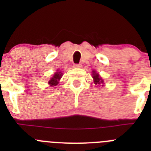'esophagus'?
I'll list each match as a JSON object with an SVG mask.
<instances>
[{
	"label": "esophagus",
	"instance_id": "esophagus-1",
	"mask_svg": "<svg viewBox=\"0 0 151 151\" xmlns=\"http://www.w3.org/2000/svg\"><path fill=\"white\" fill-rule=\"evenodd\" d=\"M73 67L74 68H81L82 67V65H81V64H74V65H73Z\"/></svg>",
	"mask_w": 151,
	"mask_h": 151
}]
</instances>
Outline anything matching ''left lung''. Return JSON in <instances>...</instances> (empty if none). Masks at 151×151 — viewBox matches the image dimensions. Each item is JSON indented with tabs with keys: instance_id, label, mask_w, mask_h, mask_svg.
Here are the masks:
<instances>
[{
	"instance_id": "8db88e82",
	"label": "left lung",
	"mask_w": 151,
	"mask_h": 151,
	"mask_svg": "<svg viewBox=\"0 0 151 151\" xmlns=\"http://www.w3.org/2000/svg\"><path fill=\"white\" fill-rule=\"evenodd\" d=\"M92 77H93V79H94V83L96 85H101V84H104V80L102 79L101 76H99L98 73H96L95 71H92ZM103 86V85H102Z\"/></svg>"
}]
</instances>
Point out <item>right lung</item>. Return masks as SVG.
Instances as JSON below:
<instances>
[{"mask_svg": "<svg viewBox=\"0 0 151 151\" xmlns=\"http://www.w3.org/2000/svg\"><path fill=\"white\" fill-rule=\"evenodd\" d=\"M63 76V73H61L59 70H57L55 73L53 75L52 78H50V81L48 82V84L50 85V86L51 87H54V86H57L60 82V80L62 78Z\"/></svg>", "mask_w": 151, "mask_h": 151, "instance_id": "right-lung-1", "label": "right lung"}]
</instances>
